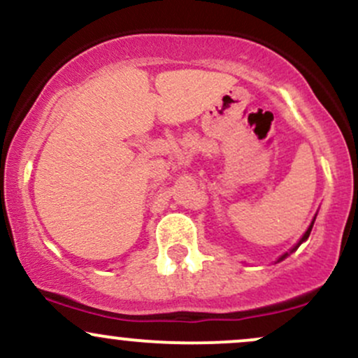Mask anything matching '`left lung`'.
Instances as JSON below:
<instances>
[{"mask_svg": "<svg viewBox=\"0 0 358 358\" xmlns=\"http://www.w3.org/2000/svg\"><path fill=\"white\" fill-rule=\"evenodd\" d=\"M313 224H315V220H313V222H311V225H310V227H308V231L305 232V236H303V239H301V241H299V244H301V242H303V241H306V239H308V237H310V232H311V229H313ZM299 244H298V245H296V248H294V249H298V248H299ZM294 249H293V250H294ZM286 256H287V254H285V256H281V259H285ZM281 259H279V261H281Z\"/></svg>", "mask_w": 358, "mask_h": 358, "instance_id": "obj_1", "label": "left lung"}]
</instances>
